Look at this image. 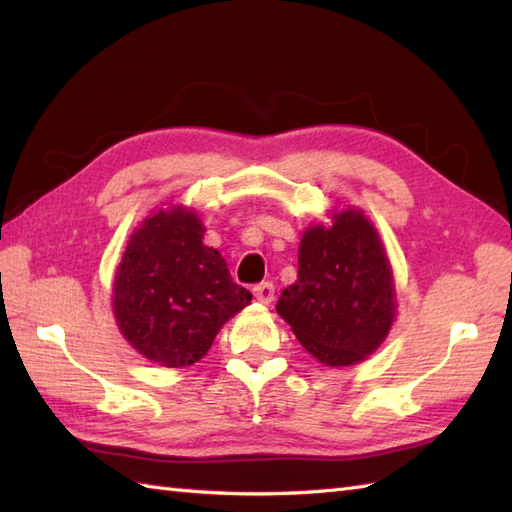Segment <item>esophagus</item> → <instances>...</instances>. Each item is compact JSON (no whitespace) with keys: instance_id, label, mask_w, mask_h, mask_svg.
<instances>
[{"instance_id":"1","label":"esophagus","mask_w":512,"mask_h":512,"mask_svg":"<svg viewBox=\"0 0 512 512\" xmlns=\"http://www.w3.org/2000/svg\"><path fill=\"white\" fill-rule=\"evenodd\" d=\"M253 295H255V299L259 301V303H270L275 299V286H273V281H262V284H257L255 288H253Z\"/></svg>"}]
</instances>
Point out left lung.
Here are the masks:
<instances>
[{"mask_svg": "<svg viewBox=\"0 0 512 512\" xmlns=\"http://www.w3.org/2000/svg\"><path fill=\"white\" fill-rule=\"evenodd\" d=\"M332 226L303 233L297 281L277 301L299 343L330 367L363 361L394 321L391 268L361 211L334 213Z\"/></svg>", "mask_w": 512, "mask_h": 512, "instance_id": "8db88e82", "label": "left lung"}]
</instances>
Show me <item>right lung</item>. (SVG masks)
Listing matches in <instances>:
<instances>
[{
	"label": "right lung",
	"mask_w": 512,
	"mask_h": 512,
	"mask_svg": "<svg viewBox=\"0 0 512 512\" xmlns=\"http://www.w3.org/2000/svg\"><path fill=\"white\" fill-rule=\"evenodd\" d=\"M198 215L158 211L132 235L114 281L118 328L145 358L184 367L209 352L217 330L253 295L202 244Z\"/></svg>",
	"instance_id": "add662e5"
}]
</instances>
